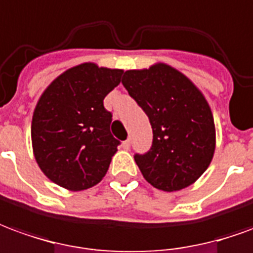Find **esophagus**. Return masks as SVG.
Masks as SVG:
<instances>
[{
	"instance_id": "obj_1",
	"label": "esophagus",
	"mask_w": 253,
	"mask_h": 253,
	"mask_svg": "<svg viewBox=\"0 0 253 253\" xmlns=\"http://www.w3.org/2000/svg\"><path fill=\"white\" fill-rule=\"evenodd\" d=\"M130 147V139H126L125 141H123V148H125V150H129Z\"/></svg>"
}]
</instances>
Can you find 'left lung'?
<instances>
[{
    "label": "left lung",
    "instance_id": "1",
    "mask_svg": "<svg viewBox=\"0 0 253 253\" xmlns=\"http://www.w3.org/2000/svg\"><path fill=\"white\" fill-rule=\"evenodd\" d=\"M121 82L151 124L150 151L135 154L143 177L165 192L189 187L209 168L215 151L214 118L203 94L166 64L126 71Z\"/></svg>",
    "mask_w": 253,
    "mask_h": 253
}]
</instances>
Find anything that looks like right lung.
<instances>
[{
	"instance_id": "obj_1",
	"label": "right lung",
	"mask_w": 253,
	"mask_h": 253,
	"mask_svg": "<svg viewBox=\"0 0 253 253\" xmlns=\"http://www.w3.org/2000/svg\"><path fill=\"white\" fill-rule=\"evenodd\" d=\"M121 69L85 62L51 82L31 124L32 150L44 175L69 191L105 177L120 141L110 133L112 113L103 99L121 82Z\"/></svg>"
}]
</instances>
